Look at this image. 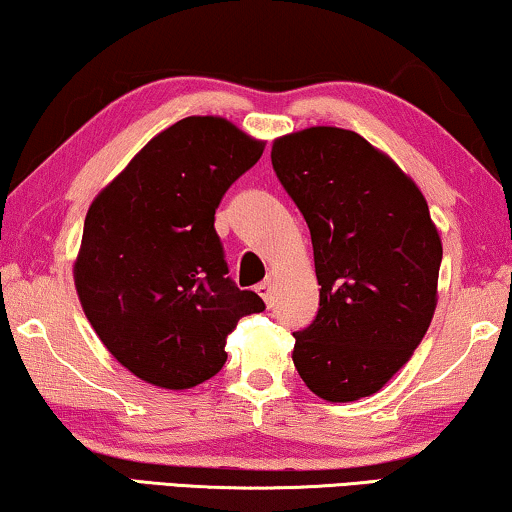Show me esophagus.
Returning a JSON list of instances; mask_svg holds the SVG:
<instances>
[{
    "label": "esophagus",
    "mask_w": 512,
    "mask_h": 512,
    "mask_svg": "<svg viewBox=\"0 0 512 512\" xmlns=\"http://www.w3.org/2000/svg\"><path fill=\"white\" fill-rule=\"evenodd\" d=\"M257 294L259 297H262L264 301H266V306H271V292H273V278H266V280H262V283H259L257 287Z\"/></svg>",
    "instance_id": "obj_1"
}]
</instances>
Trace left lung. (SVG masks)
<instances>
[{"instance_id":"left-lung-1","label":"left lung","mask_w":512,"mask_h":512,"mask_svg":"<svg viewBox=\"0 0 512 512\" xmlns=\"http://www.w3.org/2000/svg\"><path fill=\"white\" fill-rule=\"evenodd\" d=\"M271 164L311 229L320 285L318 315L294 331V366L320 399L371 397L408 362L436 311L443 246L427 199L350 129L280 136Z\"/></svg>"}]
</instances>
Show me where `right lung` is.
Wrapping results in <instances>:
<instances>
[{"label": "right lung", "mask_w": 512, "mask_h": 512, "mask_svg": "<svg viewBox=\"0 0 512 512\" xmlns=\"http://www.w3.org/2000/svg\"><path fill=\"white\" fill-rule=\"evenodd\" d=\"M264 153L225 118L190 115L97 194L74 262L78 299L136 378L190 390L227 362V334L264 301L227 276L215 208Z\"/></svg>", "instance_id": "1"}]
</instances>
